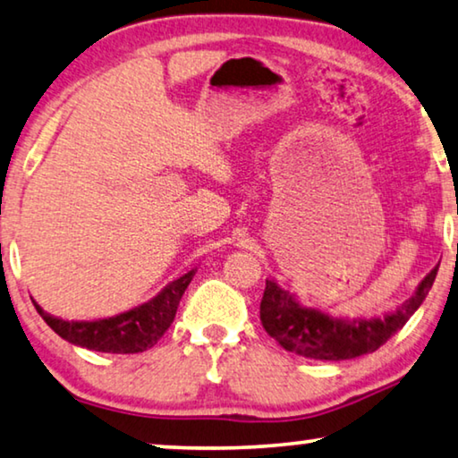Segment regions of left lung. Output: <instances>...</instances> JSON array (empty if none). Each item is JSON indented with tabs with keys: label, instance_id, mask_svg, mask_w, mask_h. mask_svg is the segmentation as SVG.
I'll use <instances>...</instances> for the list:
<instances>
[{
	"label": "left lung",
	"instance_id": "left-lung-1",
	"mask_svg": "<svg viewBox=\"0 0 458 458\" xmlns=\"http://www.w3.org/2000/svg\"><path fill=\"white\" fill-rule=\"evenodd\" d=\"M438 267L421 279L418 292L399 306L397 312L382 318L344 320L302 309L290 292L267 279L261 298V325L284 350L310 360H352L377 352L403 325L432 288Z\"/></svg>",
	"mask_w": 458,
	"mask_h": 458
}]
</instances>
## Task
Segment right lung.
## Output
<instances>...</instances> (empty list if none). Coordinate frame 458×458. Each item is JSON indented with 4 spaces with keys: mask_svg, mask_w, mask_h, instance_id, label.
<instances>
[{
    "mask_svg": "<svg viewBox=\"0 0 458 458\" xmlns=\"http://www.w3.org/2000/svg\"><path fill=\"white\" fill-rule=\"evenodd\" d=\"M193 276L195 271H189L182 277L170 282L148 304H141L138 309L111 318L90 320V323H86V320L84 323H73V320L51 317L37 302L34 306H37V312L43 317L45 323L59 337L73 345L105 353H140L158 344V339L173 325L181 298Z\"/></svg>",
    "mask_w": 458,
    "mask_h": 458,
    "instance_id": "right-lung-1",
    "label": "right lung"
}]
</instances>
